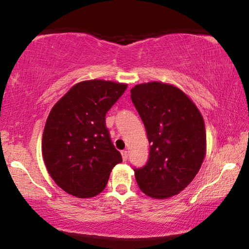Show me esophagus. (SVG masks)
I'll return each mask as SVG.
<instances>
[{
	"mask_svg": "<svg viewBox=\"0 0 249 249\" xmlns=\"http://www.w3.org/2000/svg\"><path fill=\"white\" fill-rule=\"evenodd\" d=\"M122 157H123L124 161H126V160L128 159V151H127V150H123V151H122Z\"/></svg>",
	"mask_w": 249,
	"mask_h": 249,
	"instance_id": "1",
	"label": "esophagus"
}]
</instances>
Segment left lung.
I'll return each instance as SVG.
<instances>
[{
	"label": "left lung",
	"instance_id": "1",
	"mask_svg": "<svg viewBox=\"0 0 249 249\" xmlns=\"http://www.w3.org/2000/svg\"><path fill=\"white\" fill-rule=\"evenodd\" d=\"M130 98L150 144L146 165L133 168L138 187L155 199L178 195L195 179L205 156L201 113L182 91L161 82L135 86Z\"/></svg>",
	"mask_w": 249,
	"mask_h": 249
}]
</instances>
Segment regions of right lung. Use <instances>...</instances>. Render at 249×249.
<instances>
[{
	"mask_svg": "<svg viewBox=\"0 0 249 249\" xmlns=\"http://www.w3.org/2000/svg\"><path fill=\"white\" fill-rule=\"evenodd\" d=\"M127 86L104 80L75 84L54 104L46 122L41 149L49 175L78 197L98 196L122 156L109 136L105 115Z\"/></svg>",
	"mask_w": 249,
	"mask_h": 249,
	"instance_id": "right-lung-1",
	"label": "right lung"
}]
</instances>
